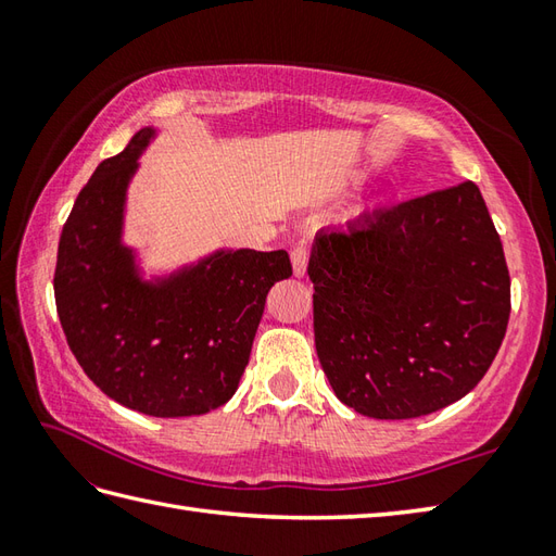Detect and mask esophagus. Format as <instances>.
<instances>
[{"label":"esophagus","instance_id":"esophagus-1","mask_svg":"<svg viewBox=\"0 0 556 556\" xmlns=\"http://www.w3.org/2000/svg\"><path fill=\"white\" fill-rule=\"evenodd\" d=\"M308 257H311V248L305 243L293 245L291 251V263H293V275L303 277L305 275V267H308Z\"/></svg>","mask_w":556,"mask_h":556}]
</instances>
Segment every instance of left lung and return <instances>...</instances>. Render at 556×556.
I'll use <instances>...</instances> for the list:
<instances>
[{
	"label": "left lung",
	"instance_id": "1",
	"mask_svg": "<svg viewBox=\"0 0 556 556\" xmlns=\"http://www.w3.org/2000/svg\"><path fill=\"white\" fill-rule=\"evenodd\" d=\"M308 275L317 358L339 401L370 418L466 396L509 325V267L473 181L317 233Z\"/></svg>",
	"mask_w": 556,
	"mask_h": 556
}]
</instances>
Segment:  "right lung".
I'll return each mask as SVG.
<instances>
[{
  "label": "right lung",
  "mask_w": 556,
  "mask_h": 556,
  "mask_svg": "<svg viewBox=\"0 0 556 556\" xmlns=\"http://www.w3.org/2000/svg\"><path fill=\"white\" fill-rule=\"evenodd\" d=\"M150 138V128L138 131L80 188L59 236L54 301L71 353L110 399L146 416H200L233 396L267 291L293 269L287 251H233L160 287L140 285L119 231L126 184Z\"/></svg>",
  "instance_id": "add662e5"
}]
</instances>
